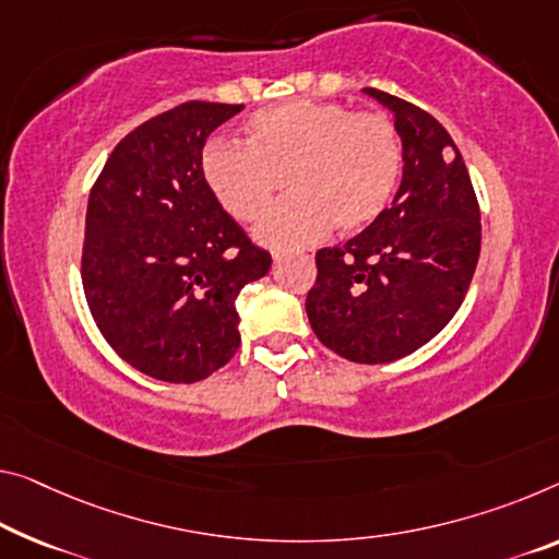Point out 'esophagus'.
Returning <instances> with one entry per match:
<instances>
[{
	"mask_svg": "<svg viewBox=\"0 0 559 559\" xmlns=\"http://www.w3.org/2000/svg\"><path fill=\"white\" fill-rule=\"evenodd\" d=\"M282 257H285V254H280V252H277V254H274V260H277V262H280V260H282Z\"/></svg>",
	"mask_w": 559,
	"mask_h": 559,
	"instance_id": "esophagus-1",
	"label": "esophagus"
}]
</instances>
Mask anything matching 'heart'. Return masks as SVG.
Listing matches in <instances>:
<instances>
[{
  "mask_svg": "<svg viewBox=\"0 0 559 559\" xmlns=\"http://www.w3.org/2000/svg\"><path fill=\"white\" fill-rule=\"evenodd\" d=\"M402 169L397 132L382 115H352L332 102H285L247 122V144L214 140L202 152V177L231 217L267 212L277 179L292 200L254 229L274 250L317 239L330 225L349 235L388 210Z\"/></svg>",
  "mask_w": 559,
  "mask_h": 559,
  "instance_id": "1",
  "label": "heart"
}]
</instances>
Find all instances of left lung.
I'll list each match as a JSON object with an SVG mask.
<instances>
[{
  "label": "left lung",
  "mask_w": 559,
  "mask_h": 559,
  "mask_svg": "<svg viewBox=\"0 0 559 559\" xmlns=\"http://www.w3.org/2000/svg\"><path fill=\"white\" fill-rule=\"evenodd\" d=\"M402 142L392 207L345 247L317 252L307 317L324 347L359 365L394 362L442 332L479 260L477 197L465 159L432 115L380 90Z\"/></svg>",
  "instance_id": "obj_1"
}]
</instances>
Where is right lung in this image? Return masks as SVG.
<instances>
[{
  "label": "right lung",
  "instance_id": "1",
  "mask_svg": "<svg viewBox=\"0 0 559 559\" xmlns=\"http://www.w3.org/2000/svg\"><path fill=\"white\" fill-rule=\"evenodd\" d=\"M242 105L185 102L136 127L92 187L82 285L99 332L162 382H200L239 347L237 297L272 267L202 177V150Z\"/></svg>",
  "mask_w": 559,
  "mask_h": 559
}]
</instances>
